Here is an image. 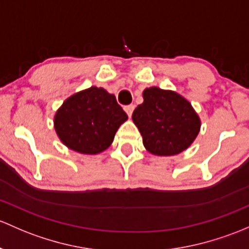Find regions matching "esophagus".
I'll list each match as a JSON object with an SVG mask.
<instances>
[{"label": "esophagus", "mask_w": 249, "mask_h": 249, "mask_svg": "<svg viewBox=\"0 0 249 249\" xmlns=\"http://www.w3.org/2000/svg\"><path fill=\"white\" fill-rule=\"evenodd\" d=\"M124 109H125V112H126L127 116L131 117V114H132L133 109H135V105H129V106H125V107H124Z\"/></svg>", "instance_id": "1"}]
</instances>
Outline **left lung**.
Returning <instances> with one entry per match:
<instances>
[{"label":"left lung","instance_id":"1","mask_svg":"<svg viewBox=\"0 0 249 249\" xmlns=\"http://www.w3.org/2000/svg\"><path fill=\"white\" fill-rule=\"evenodd\" d=\"M143 145L156 156H173L190 148L200 131V118L179 93L159 87L143 90V104L132 113Z\"/></svg>","mask_w":249,"mask_h":249}]
</instances>
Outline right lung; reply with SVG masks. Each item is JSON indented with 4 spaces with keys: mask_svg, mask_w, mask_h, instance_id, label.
<instances>
[{
    "mask_svg": "<svg viewBox=\"0 0 249 249\" xmlns=\"http://www.w3.org/2000/svg\"><path fill=\"white\" fill-rule=\"evenodd\" d=\"M127 116L116 96L95 86L77 91L56 111L53 127L61 142L83 155H98L112 144Z\"/></svg>",
    "mask_w": 249,
    "mask_h": 249,
    "instance_id": "obj_1",
    "label": "right lung"
}]
</instances>
